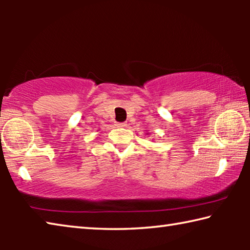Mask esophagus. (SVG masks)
Instances as JSON below:
<instances>
[{
    "label": "esophagus",
    "mask_w": 250,
    "mask_h": 250,
    "mask_svg": "<svg viewBox=\"0 0 250 250\" xmlns=\"http://www.w3.org/2000/svg\"><path fill=\"white\" fill-rule=\"evenodd\" d=\"M125 122H116V126H118V128H125Z\"/></svg>",
    "instance_id": "esophagus-1"
}]
</instances>
